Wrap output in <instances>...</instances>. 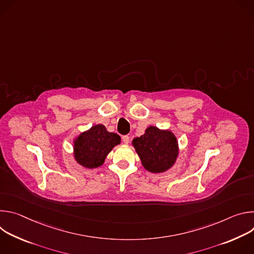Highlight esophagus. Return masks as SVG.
<instances>
[{"mask_svg":"<svg viewBox=\"0 0 254 254\" xmlns=\"http://www.w3.org/2000/svg\"><path fill=\"white\" fill-rule=\"evenodd\" d=\"M122 138H123V141H124V143L127 144V143L129 142V136H128V135H124Z\"/></svg>","mask_w":254,"mask_h":254,"instance_id":"34e87169","label":"esophagus"}]
</instances>
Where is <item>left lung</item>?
I'll list each match as a JSON object with an SVG mask.
<instances>
[{
    "label": "left lung",
    "instance_id": "left-lung-1",
    "mask_svg": "<svg viewBox=\"0 0 254 254\" xmlns=\"http://www.w3.org/2000/svg\"><path fill=\"white\" fill-rule=\"evenodd\" d=\"M132 146L143 168L152 173H164L171 169L179 154L175 134L153 126L149 127L142 135L133 138Z\"/></svg>",
    "mask_w": 254,
    "mask_h": 254
}]
</instances>
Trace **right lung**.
Listing matches in <instances>:
<instances>
[{
	"label": "right lung",
	"mask_w": 254,
	"mask_h": 254,
	"mask_svg": "<svg viewBox=\"0 0 254 254\" xmlns=\"http://www.w3.org/2000/svg\"><path fill=\"white\" fill-rule=\"evenodd\" d=\"M121 143V136L107 131L103 125H96L81 132L74 139V159L84 168L100 167L110 152Z\"/></svg>",
	"instance_id": "add662e5"
}]
</instances>
